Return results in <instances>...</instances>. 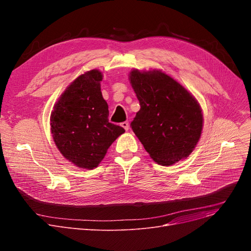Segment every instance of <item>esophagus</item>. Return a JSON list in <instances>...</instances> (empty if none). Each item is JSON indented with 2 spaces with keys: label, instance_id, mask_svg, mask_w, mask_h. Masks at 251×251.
<instances>
[{
  "label": "esophagus",
  "instance_id": "1",
  "mask_svg": "<svg viewBox=\"0 0 251 251\" xmlns=\"http://www.w3.org/2000/svg\"><path fill=\"white\" fill-rule=\"evenodd\" d=\"M121 126H122L126 131L129 129V123H128V122H123V123H121Z\"/></svg>",
  "mask_w": 251,
  "mask_h": 251
}]
</instances>
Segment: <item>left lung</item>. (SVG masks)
Wrapping results in <instances>:
<instances>
[{"label":"left lung","instance_id":"8db88e82","mask_svg":"<svg viewBox=\"0 0 251 251\" xmlns=\"http://www.w3.org/2000/svg\"><path fill=\"white\" fill-rule=\"evenodd\" d=\"M129 81L140 103L131 127L144 150L162 166L186 159L202 132L200 102L162 70L132 69Z\"/></svg>","mask_w":251,"mask_h":251}]
</instances>
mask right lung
<instances>
[{
	"label": "right lung",
	"mask_w": 251,
	"mask_h": 251,
	"mask_svg": "<svg viewBox=\"0 0 251 251\" xmlns=\"http://www.w3.org/2000/svg\"><path fill=\"white\" fill-rule=\"evenodd\" d=\"M102 77L98 69L79 75L50 113V133L57 149L81 169L97 168L111 144L125 132L109 122V107L100 91Z\"/></svg>",
	"instance_id": "right-lung-1"
}]
</instances>
